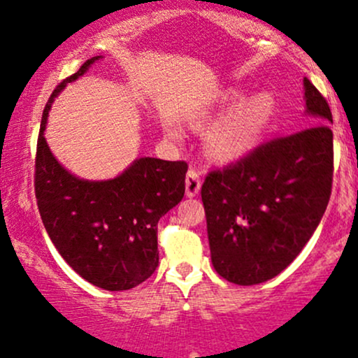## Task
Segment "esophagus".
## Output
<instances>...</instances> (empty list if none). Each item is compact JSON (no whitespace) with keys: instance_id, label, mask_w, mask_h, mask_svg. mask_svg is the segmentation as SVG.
<instances>
[{"instance_id":"1","label":"esophagus","mask_w":358,"mask_h":358,"mask_svg":"<svg viewBox=\"0 0 358 358\" xmlns=\"http://www.w3.org/2000/svg\"><path fill=\"white\" fill-rule=\"evenodd\" d=\"M201 185H202L201 173H199L195 168H190L189 171H187V180H185L187 195H189V197H195V195L199 194V190H201Z\"/></svg>"}]
</instances>
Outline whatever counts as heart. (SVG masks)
<instances>
[{"mask_svg": "<svg viewBox=\"0 0 358 358\" xmlns=\"http://www.w3.org/2000/svg\"><path fill=\"white\" fill-rule=\"evenodd\" d=\"M228 103H236L238 94H229ZM276 103L269 92H259L247 99L223 122L213 127L206 137V145L214 157L231 159L250 150L261 141L274 118Z\"/></svg>", "mask_w": 358, "mask_h": 358, "instance_id": "1", "label": "heart"}]
</instances>
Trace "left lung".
<instances>
[{
  "mask_svg": "<svg viewBox=\"0 0 358 358\" xmlns=\"http://www.w3.org/2000/svg\"><path fill=\"white\" fill-rule=\"evenodd\" d=\"M307 129L213 169L201 195L214 269L229 283L259 285L288 268L310 240L333 187L328 101L303 78Z\"/></svg>",
  "mask_w": 358,
  "mask_h": 358,
  "instance_id": "left-lung-1",
  "label": "left lung"
}]
</instances>
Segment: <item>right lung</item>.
<instances>
[{
	"instance_id": "1",
	"label": "right lung",
	"mask_w": 358,
	"mask_h": 358,
	"mask_svg": "<svg viewBox=\"0 0 358 358\" xmlns=\"http://www.w3.org/2000/svg\"><path fill=\"white\" fill-rule=\"evenodd\" d=\"M96 59L66 77L44 108L34 187L44 228L70 268L96 287L122 292L152 276L159 264L157 221L183 199L189 164L141 157L116 178L89 182L55 159L44 138L51 103Z\"/></svg>"
}]
</instances>
